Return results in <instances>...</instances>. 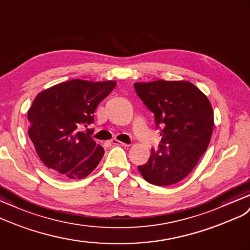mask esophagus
Masks as SVG:
<instances>
[{
	"mask_svg": "<svg viewBox=\"0 0 250 250\" xmlns=\"http://www.w3.org/2000/svg\"><path fill=\"white\" fill-rule=\"evenodd\" d=\"M112 144L115 145V146H130L129 144L119 142V140H117V139H113V140H112Z\"/></svg>",
	"mask_w": 250,
	"mask_h": 250,
	"instance_id": "esophagus-1",
	"label": "esophagus"
}]
</instances>
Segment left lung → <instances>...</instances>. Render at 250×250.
<instances>
[{
  "label": "left lung",
  "mask_w": 250,
  "mask_h": 250,
  "mask_svg": "<svg viewBox=\"0 0 250 250\" xmlns=\"http://www.w3.org/2000/svg\"><path fill=\"white\" fill-rule=\"evenodd\" d=\"M139 98L154 113L162 143L149 161L138 166L145 180L170 186L190 174L207 150L213 131V111L207 96L189 81L136 82Z\"/></svg>",
  "instance_id": "8db88e82"
}]
</instances>
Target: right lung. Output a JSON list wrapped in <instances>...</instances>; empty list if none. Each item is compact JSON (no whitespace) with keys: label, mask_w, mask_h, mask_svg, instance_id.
Here are the masks:
<instances>
[{"label":"right lung","mask_w":250,"mask_h":250,"mask_svg":"<svg viewBox=\"0 0 250 250\" xmlns=\"http://www.w3.org/2000/svg\"><path fill=\"white\" fill-rule=\"evenodd\" d=\"M117 82L75 79L40 92L28 110V135L43 166L65 180H81L97 167L104 150L82 131Z\"/></svg>","instance_id":"add662e5"}]
</instances>
